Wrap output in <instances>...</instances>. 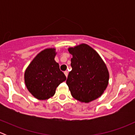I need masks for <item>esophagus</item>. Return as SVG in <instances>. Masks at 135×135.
I'll return each instance as SVG.
<instances>
[{
	"label": "esophagus",
	"instance_id": "obj_1",
	"mask_svg": "<svg viewBox=\"0 0 135 135\" xmlns=\"http://www.w3.org/2000/svg\"><path fill=\"white\" fill-rule=\"evenodd\" d=\"M64 74H65L66 77L67 78V76H68V71H66H66H65V72H64Z\"/></svg>",
	"mask_w": 135,
	"mask_h": 135
}]
</instances>
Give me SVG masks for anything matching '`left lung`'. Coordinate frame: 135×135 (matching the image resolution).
Returning a JSON list of instances; mask_svg holds the SVG:
<instances>
[{
	"instance_id": "obj_1",
	"label": "left lung",
	"mask_w": 135,
	"mask_h": 135,
	"mask_svg": "<svg viewBox=\"0 0 135 135\" xmlns=\"http://www.w3.org/2000/svg\"><path fill=\"white\" fill-rule=\"evenodd\" d=\"M73 55L72 70L66 80L72 96L82 103H89L104 93L109 80L105 63L91 47L82 44L69 48Z\"/></svg>"
}]
</instances>
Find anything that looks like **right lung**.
<instances>
[{
	"mask_svg": "<svg viewBox=\"0 0 135 135\" xmlns=\"http://www.w3.org/2000/svg\"><path fill=\"white\" fill-rule=\"evenodd\" d=\"M55 55L54 48L43 50L35 57L25 72L27 89L39 100L54 96L56 88L66 79L54 59Z\"/></svg>",
	"mask_w": 135,
	"mask_h": 135,
	"instance_id": "obj_1",
	"label": "right lung"
}]
</instances>
